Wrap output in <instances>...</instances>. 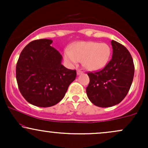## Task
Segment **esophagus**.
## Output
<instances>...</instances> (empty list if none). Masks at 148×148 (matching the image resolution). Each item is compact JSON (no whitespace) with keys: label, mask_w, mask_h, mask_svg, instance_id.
I'll use <instances>...</instances> for the list:
<instances>
[{"label":"esophagus","mask_w":148,"mask_h":148,"mask_svg":"<svg viewBox=\"0 0 148 148\" xmlns=\"http://www.w3.org/2000/svg\"><path fill=\"white\" fill-rule=\"evenodd\" d=\"M83 73H84V72H83L82 70H81V69H78V70H77V74H78V75H79V74H83Z\"/></svg>","instance_id":"1"}]
</instances>
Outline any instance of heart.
Listing matches in <instances>:
<instances>
[{
  "mask_svg": "<svg viewBox=\"0 0 148 148\" xmlns=\"http://www.w3.org/2000/svg\"><path fill=\"white\" fill-rule=\"evenodd\" d=\"M111 48L106 43L97 42H79L66 49L64 58L70 64L83 62L88 70L95 71L103 68L111 56Z\"/></svg>",
  "mask_w": 148,
  "mask_h": 148,
  "instance_id": "b5f03b06",
  "label": "heart"
}]
</instances>
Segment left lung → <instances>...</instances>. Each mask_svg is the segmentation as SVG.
I'll return each instance as SVG.
<instances>
[{"label":"left lung","instance_id":"1","mask_svg":"<svg viewBox=\"0 0 148 148\" xmlns=\"http://www.w3.org/2000/svg\"><path fill=\"white\" fill-rule=\"evenodd\" d=\"M113 56L102 69L89 72L86 88L88 99L93 104L106 108L121 102L130 90L134 75V64L125 46L111 41Z\"/></svg>","mask_w":148,"mask_h":148}]
</instances>
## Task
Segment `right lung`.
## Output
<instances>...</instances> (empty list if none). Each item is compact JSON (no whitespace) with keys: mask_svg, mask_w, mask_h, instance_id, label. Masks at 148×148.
Masks as SVG:
<instances>
[{"mask_svg":"<svg viewBox=\"0 0 148 148\" xmlns=\"http://www.w3.org/2000/svg\"><path fill=\"white\" fill-rule=\"evenodd\" d=\"M52 40L30 42L22 50L16 67V78L22 96L39 107L56 105L63 99L76 71L61 64L62 56L51 45Z\"/></svg>","mask_w":148,"mask_h":148,"instance_id":"1","label":"right lung"}]
</instances>
